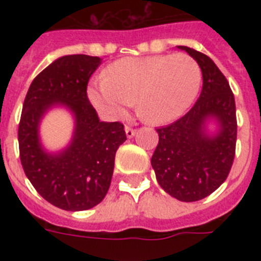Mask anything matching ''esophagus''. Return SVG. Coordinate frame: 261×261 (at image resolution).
Segmentation results:
<instances>
[{"instance_id":"obj_1","label":"esophagus","mask_w":261,"mask_h":261,"mask_svg":"<svg viewBox=\"0 0 261 261\" xmlns=\"http://www.w3.org/2000/svg\"><path fill=\"white\" fill-rule=\"evenodd\" d=\"M126 135H127V138H133L135 135V133H137V130H135L134 127H131V126H126Z\"/></svg>"}]
</instances>
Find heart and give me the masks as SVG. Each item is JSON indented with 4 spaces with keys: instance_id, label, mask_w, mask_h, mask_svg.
<instances>
[{
    "instance_id": "1",
    "label": "heart",
    "mask_w": 261,
    "mask_h": 261,
    "mask_svg": "<svg viewBox=\"0 0 261 261\" xmlns=\"http://www.w3.org/2000/svg\"><path fill=\"white\" fill-rule=\"evenodd\" d=\"M202 73L194 59L184 54L123 58L107 67L88 96L96 108L122 118L137 98L138 112L150 123L180 118L194 102Z\"/></svg>"
}]
</instances>
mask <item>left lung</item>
I'll use <instances>...</instances> for the list:
<instances>
[{"mask_svg":"<svg viewBox=\"0 0 261 261\" xmlns=\"http://www.w3.org/2000/svg\"><path fill=\"white\" fill-rule=\"evenodd\" d=\"M178 48L202 69V92L182 118L157 128L159 145L151 167L159 184L171 196L196 202L213 194L229 176L237 142L236 101L226 77L206 54L187 46ZM211 116L220 123L214 137L204 133L205 119Z\"/></svg>","mask_w":261,"mask_h":261,"instance_id":"1","label":"left lung"}]
</instances>
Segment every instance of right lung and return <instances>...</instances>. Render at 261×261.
<instances>
[{"mask_svg": "<svg viewBox=\"0 0 261 261\" xmlns=\"http://www.w3.org/2000/svg\"><path fill=\"white\" fill-rule=\"evenodd\" d=\"M101 59L75 54L61 57L31 84L18 123L22 169L39 195L66 211L89 210L108 192L115 154L127 139L120 122H100L88 98V83ZM62 103L76 116L75 138L59 155L40 147L37 126L48 108Z\"/></svg>", "mask_w": 261, "mask_h": 261, "instance_id": "1", "label": "right lung"}]
</instances>
